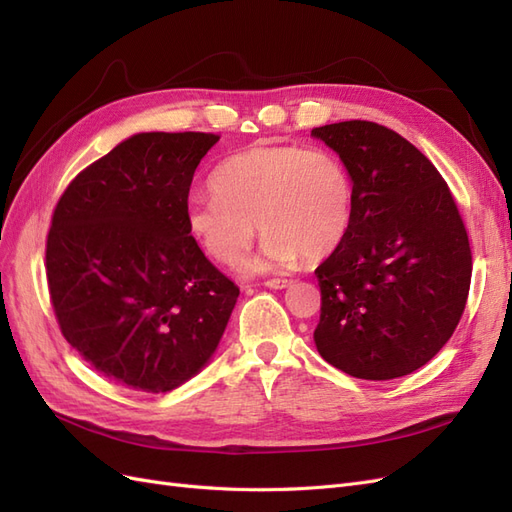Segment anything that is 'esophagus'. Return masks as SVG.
I'll use <instances>...</instances> for the list:
<instances>
[{
	"label": "esophagus",
	"mask_w": 512,
	"mask_h": 512,
	"mask_svg": "<svg viewBox=\"0 0 512 512\" xmlns=\"http://www.w3.org/2000/svg\"><path fill=\"white\" fill-rule=\"evenodd\" d=\"M265 286L267 288H286V286H290V280H284V277H271V280H267L265 282Z\"/></svg>",
	"instance_id": "34e87169"
}]
</instances>
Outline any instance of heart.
Segmentation results:
<instances>
[{
  "instance_id": "1",
  "label": "heart",
  "mask_w": 512,
  "mask_h": 512,
  "mask_svg": "<svg viewBox=\"0 0 512 512\" xmlns=\"http://www.w3.org/2000/svg\"><path fill=\"white\" fill-rule=\"evenodd\" d=\"M211 190L185 205L192 237L215 262L237 267L258 222L265 243L250 262L254 271L327 258L346 237L354 207L344 162L301 145L247 147L213 170Z\"/></svg>"
}]
</instances>
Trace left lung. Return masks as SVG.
<instances>
[{
  "instance_id": "left-lung-1",
  "label": "left lung",
  "mask_w": 512,
  "mask_h": 512,
  "mask_svg": "<svg viewBox=\"0 0 512 512\" xmlns=\"http://www.w3.org/2000/svg\"><path fill=\"white\" fill-rule=\"evenodd\" d=\"M312 134L354 183L346 237L316 269L320 356L348 376L393 380L429 363L466 309L472 252L446 181L404 136L374 121Z\"/></svg>"
}]
</instances>
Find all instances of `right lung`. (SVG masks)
<instances>
[{"mask_svg":"<svg viewBox=\"0 0 512 512\" xmlns=\"http://www.w3.org/2000/svg\"><path fill=\"white\" fill-rule=\"evenodd\" d=\"M220 141L143 132L89 164L61 194L46 282L68 344L108 380L166 393L207 365L239 297L190 235L194 170Z\"/></svg>","mask_w":512,"mask_h":512,"instance_id":"right-lung-1","label":"right lung"}]
</instances>
